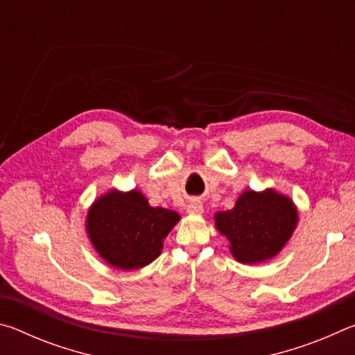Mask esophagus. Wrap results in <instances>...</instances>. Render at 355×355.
Segmentation results:
<instances>
[{"instance_id": "obj_1", "label": "esophagus", "mask_w": 355, "mask_h": 355, "mask_svg": "<svg viewBox=\"0 0 355 355\" xmlns=\"http://www.w3.org/2000/svg\"><path fill=\"white\" fill-rule=\"evenodd\" d=\"M186 209H188V213L200 214L203 213V203L200 200H191L188 203V207H186Z\"/></svg>"}]
</instances>
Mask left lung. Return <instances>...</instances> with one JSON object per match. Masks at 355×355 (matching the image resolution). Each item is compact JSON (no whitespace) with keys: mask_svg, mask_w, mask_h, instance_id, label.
Returning a JSON list of instances; mask_svg holds the SVG:
<instances>
[{"mask_svg":"<svg viewBox=\"0 0 355 355\" xmlns=\"http://www.w3.org/2000/svg\"><path fill=\"white\" fill-rule=\"evenodd\" d=\"M299 224V211L290 196L274 188L245 189L235 207L214 214V227L228 239L238 263L257 264L277 257Z\"/></svg>","mask_w":355,"mask_h":355,"instance_id":"8db88e82","label":"left lung"}]
</instances>
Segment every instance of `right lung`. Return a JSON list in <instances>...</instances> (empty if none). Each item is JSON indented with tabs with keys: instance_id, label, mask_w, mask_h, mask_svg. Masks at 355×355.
Wrapping results in <instances>:
<instances>
[{
	"instance_id": "obj_1",
	"label": "right lung",
	"mask_w": 355,
	"mask_h": 355,
	"mask_svg": "<svg viewBox=\"0 0 355 355\" xmlns=\"http://www.w3.org/2000/svg\"><path fill=\"white\" fill-rule=\"evenodd\" d=\"M180 219L172 209L150 205L141 191L112 188L92 202L84 227L101 260L120 271H135L161 255Z\"/></svg>"
}]
</instances>
